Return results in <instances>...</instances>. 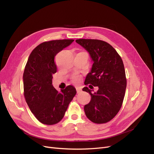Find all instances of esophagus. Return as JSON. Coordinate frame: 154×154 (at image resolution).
<instances>
[{
	"mask_svg": "<svg viewBox=\"0 0 154 154\" xmlns=\"http://www.w3.org/2000/svg\"><path fill=\"white\" fill-rule=\"evenodd\" d=\"M76 89L77 93H79V92H80L82 91V88L79 87H77L76 88Z\"/></svg>",
	"mask_w": 154,
	"mask_h": 154,
	"instance_id": "34e87169",
	"label": "esophagus"
}]
</instances>
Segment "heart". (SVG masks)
<instances>
[{"label":"heart","mask_w":154,"mask_h":154,"mask_svg":"<svg viewBox=\"0 0 154 154\" xmlns=\"http://www.w3.org/2000/svg\"><path fill=\"white\" fill-rule=\"evenodd\" d=\"M78 79H79L78 76H75L73 77V79H74V81H75V82H77L78 80Z\"/></svg>","instance_id":"1"}]
</instances>
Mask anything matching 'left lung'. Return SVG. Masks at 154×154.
Listing matches in <instances>:
<instances>
[{
	"label": "left lung",
	"mask_w": 154,
	"mask_h": 154,
	"mask_svg": "<svg viewBox=\"0 0 154 154\" xmlns=\"http://www.w3.org/2000/svg\"><path fill=\"white\" fill-rule=\"evenodd\" d=\"M76 42L88 51L93 61L85 84L99 88L94 94L87 87L83 88L91 96L90 103L85 105V113L94 123H106L118 113L123 103L127 86L123 61L106 42L85 39Z\"/></svg>",
	"instance_id": "obj_1"
}]
</instances>
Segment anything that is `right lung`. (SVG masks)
I'll use <instances>...</instances> for the list:
<instances>
[{
    "label": "right lung",
    "instance_id": "1",
    "mask_svg": "<svg viewBox=\"0 0 154 154\" xmlns=\"http://www.w3.org/2000/svg\"><path fill=\"white\" fill-rule=\"evenodd\" d=\"M73 41L62 39L44 42L31 52L25 66L23 81L26 102L36 119L44 124L59 122L76 94L72 85L59 92L52 85V75L57 72L54 58Z\"/></svg>",
    "mask_w": 154,
    "mask_h": 154
}]
</instances>
